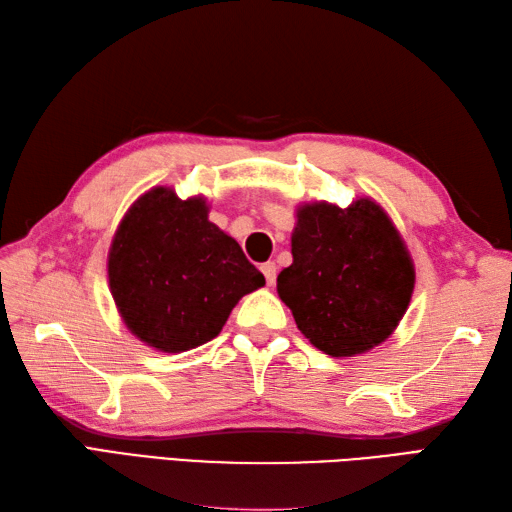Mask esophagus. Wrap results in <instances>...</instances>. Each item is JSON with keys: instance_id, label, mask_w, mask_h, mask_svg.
Wrapping results in <instances>:
<instances>
[{"instance_id": "34e87169", "label": "esophagus", "mask_w": 512, "mask_h": 512, "mask_svg": "<svg viewBox=\"0 0 512 512\" xmlns=\"http://www.w3.org/2000/svg\"><path fill=\"white\" fill-rule=\"evenodd\" d=\"M261 272H264V277H266V283H268V285H275L277 266L272 264V261H266V264H261Z\"/></svg>"}]
</instances>
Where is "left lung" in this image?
I'll list each match as a JSON object with an SVG mask.
<instances>
[{
    "label": "left lung",
    "mask_w": 512,
    "mask_h": 512,
    "mask_svg": "<svg viewBox=\"0 0 512 512\" xmlns=\"http://www.w3.org/2000/svg\"><path fill=\"white\" fill-rule=\"evenodd\" d=\"M414 279L406 242L373 198L344 209L316 200L296 209L292 264L277 292L318 351L353 358L397 329Z\"/></svg>",
    "instance_id": "8db88e82"
}]
</instances>
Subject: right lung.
<instances>
[{"instance_id":"obj_1","label":"right lung","mask_w":512,"mask_h":512,"mask_svg":"<svg viewBox=\"0 0 512 512\" xmlns=\"http://www.w3.org/2000/svg\"><path fill=\"white\" fill-rule=\"evenodd\" d=\"M109 288L124 325L148 347L183 353L216 338L237 301L266 283L205 196L172 187L139 196L109 248Z\"/></svg>"}]
</instances>
